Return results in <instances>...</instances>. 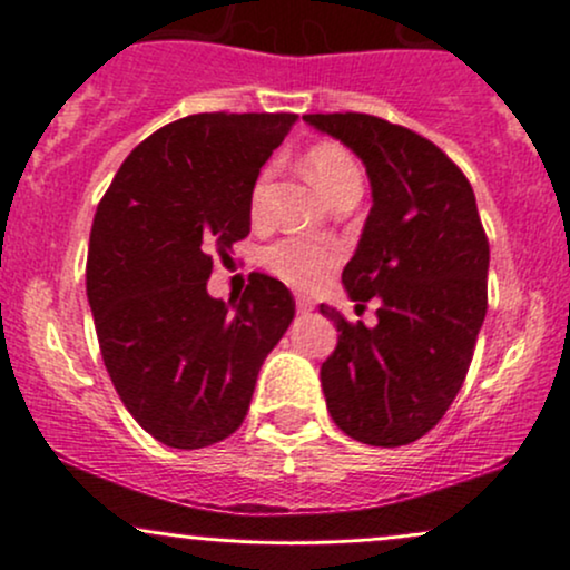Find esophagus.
I'll return each mask as SVG.
<instances>
[{
  "label": "esophagus",
  "instance_id": "34e87169",
  "mask_svg": "<svg viewBox=\"0 0 570 570\" xmlns=\"http://www.w3.org/2000/svg\"><path fill=\"white\" fill-rule=\"evenodd\" d=\"M295 306H297V314H308V312H312V308H314V303H312V301H308V297L297 295Z\"/></svg>",
  "mask_w": 570,
  "mask_h": 570
}]
</instances>
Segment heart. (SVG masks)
Returning <instances> with one entry per match:
<instances>
[{"label": "heart", "instance_id": "b5f03b06", "mask_svg": "<svg viewBox=\"0 0 570 570\" xmlns=\"http://www.w3.org/2000/svg\"><path fill=\"white\" fill-rule=\"evenodd\" d=\"M306 174L317 184V189L327 200H336L338 195L350 193V189H361L364 176H361L358 163L353 154L338 142H317L308 148L306 154ZM273 178V165L258 174L250 187V217L262 220L264 200H267V184ZM342 250L333 243H312L303 237H284L278 243L267 245L262 253V264L281 278L284 284L297 286V289H312L322 284L336 267Z\"/></svg>", "mask_w": 570, "mask_h": 570}]
</instances>
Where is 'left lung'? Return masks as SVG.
Masks as SVG:
<instances>
[{
    "label": "left lung",
    "instance_id": "8db88e82",
    "mask_svg": "<svg viewBox=\"0 0 570 570\" xmlns=\"http://www.w3.org/2000/svg\"><path fill=\"white\" fill-rule=\"evenodd\" d=\"M306 120L366 165L372 209L342 273L377 325L320 306L338 331L322 392L338 430L370 446H402L441 422L461 392L488 312V237L474 189L435 142L364 112Z\"/></svg>",
    "mask_w": 570,
    "mask_h": 570
}]
</instances>
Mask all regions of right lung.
<instances>
[{
  "label": "right lung",
  "instance_id": "1",
  "mask_svg": "<svg viewBox=\"0 0 570 570\" xmlns=\"http://www.w3.org/2000/svg\"><path fill=\"white\" fill-rule=\"evenodd\" d=\"M295 112H198L140 142L101 198L88 301L126 411L174 450L228 439L258 370L295 317L281 281L250 273L237 303L209 297L215 258L250 234V187Z\"/></svg>",
  "mask_w": 570,
  "mask_h": 570
}]
</instances>
